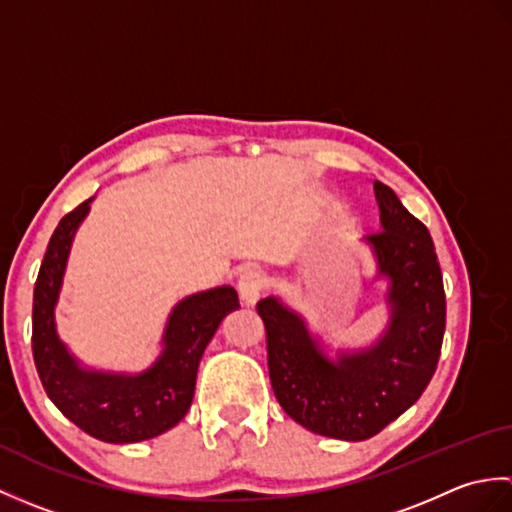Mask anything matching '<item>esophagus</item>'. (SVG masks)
<instances>
[{"label": "esophagus", "instance_id": "esophagus-1", "mask_svg": "<svg viewBox=\"0 0 512 512\" xmlns=\"http://www.w3.org/2000/svg\"><path fill=\"white\" fill-rule=\"evenodd\" d=\"M264 288H266V275L264 270L259 268H248L237 279L239 295H242V301L248 303V306H253V303L259 299V295L264 292Z\"/></svg>", "mask_w": 512, "mask_h": 512}]
</instances>
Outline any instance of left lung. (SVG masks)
Returning <instances> with one entry per match:
<instances>
[{
    "label": "left lung",
    "instance_id": "obj_1",
    "mask_svg": "<svg viewBox=\"0 0 512 512\" xmlns=\"http://www.w3.org/2000/svg\"><path fill=\"white\" fill-rule=\"evenodd\" d=\"M380 231L367 235L378 277L389 279L385 334L358 352L323 354L306 321L275 297L257 303L266 325L270 385L281 409L319 436H376L416 402L436 372L447 301L433 239L387 184L374 182Z\"/></svg>",
    "mask_w": 512,
    "mask_h": 512
}]
</instances>
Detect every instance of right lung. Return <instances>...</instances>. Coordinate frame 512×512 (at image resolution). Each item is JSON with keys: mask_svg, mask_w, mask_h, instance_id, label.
<instances>
[{"mask_svg": "<svg viewBox=\"0 0 512 512\" xmlns=\"http://www.w3.org/2000/svg\"><path fill=\"white\" fill-rule=\"evenodd\" d=\"M90 202L63 217L43 255L32 299V356L48 398L76 427L112 444L149 440L176 427L189 411L200 358L222 319L239 308V299L231 286L182 299L169 314L162 354L143 374L81 367L54 328V306L74 233Z\"/></svg>", "mask_w": 512, "mask_h": 512, "instance_id": "obj_1", "label": "right lung"}]
</instances>
